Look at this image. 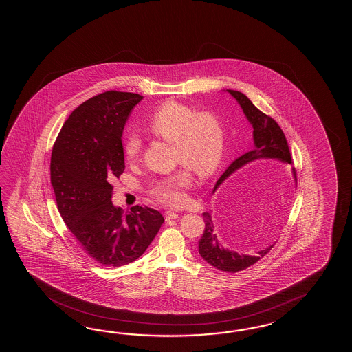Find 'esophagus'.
Wrapping results in <instances>:
<instances>
[{
    "mask_svg": "<svg viewBox=\"0 0 352 352\" xmlns=\"http://www.w3.org/2000/svg\"><path fill=\"white\" fill-rule=\"evenodd\" d=\"M165 217L166 221H170V220H173V219H177L179 214L175 212L173 210H168V211H166L165 212Z\"/></svg>",
    "mask_w": 352,
    "mask_h": 352,
    "instance_id": "esophagus-1",
    "label": "esophagus"
}]
</instances>
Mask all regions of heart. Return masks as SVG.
<instances>
[{
    "instance_id": "1",
    "label": "heart",
    "mask_w": 352,
    "mask_h": 352,
    "mask_svg": "<svg viewBox=\"0 0 352 352\" xmlns=\"http://www.w3.org/2000/svg\"><path fill=\"white\" fill-rule=\"evenodd\" d=\"M148 129L176 147V161L184 167L176 173L161 176L152 182L150 192L157 201L179 206L186 201L184 190L191 182L190 168L202 177L217 171L225 153V129L215 113L197 112L179 102H166L148 122ZM141 151L138 135L128 137L126 156L135 160Z\"/></svg>"
}]
</instances>
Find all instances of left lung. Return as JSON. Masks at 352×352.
<instances>
[{"mask_svg": "<svg viewBox=\"0 0 352 352\" xmlns=\"http://www.w3.org/2000/svg\"><path fill=\"white\" fill-rule=\"evenodd\" d=\"M226 91L230 93L232 98H235V100L239 103L249 123L252 124L254 147L253 150L236 158L232 165L225 170L221 177L217 179L212 192H215L217 187L220 186L229 176H232V173H236L241 167L256 161L270 160V161L282 162L285 165L293 164L285 133L282 128L278 126L277 122L270 118V116L261 112L245 94L240 93L238 90L226 89ZM292 175L297 187V173L294 167H292ZM202 217L205 221V230L202 234L201 239L199 241V253L204 261H206L210 265H212L217 270L228 272V273H236L239 270H247L248 267L253 265L267 254L276 244L274 241L273 244L264 248L262 250H258L255 254H240L235 250L225 248L220 243L215 232L211 212L208 211L204 212Z\"/></svg>", "mask_w": 352, "mask_h": 352, "instance_id": "obj_1", "label": "left lung"}]
</instances>
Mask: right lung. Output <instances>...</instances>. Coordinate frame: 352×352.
I'll list each match as a JSON object with an SVG mask.
<instances>
[{"label":"right lung","instance_id":"add662e5","mask_svg":"<svg viewBox=\"0 0 352 352\" xmlns=\"http://www.w3.org/2000/svg\"><path fill=\"white\" fill-rule=\"evenodd\" d=\"M142 96L109 90L69 116L55 141L50 175L60 215L87 254L107 267L135 262L165 219L157 210L113 205L114 179L124 171L122 135Z\"/></svg>","mask_w":352,"mask_h":352}]
</instances>
